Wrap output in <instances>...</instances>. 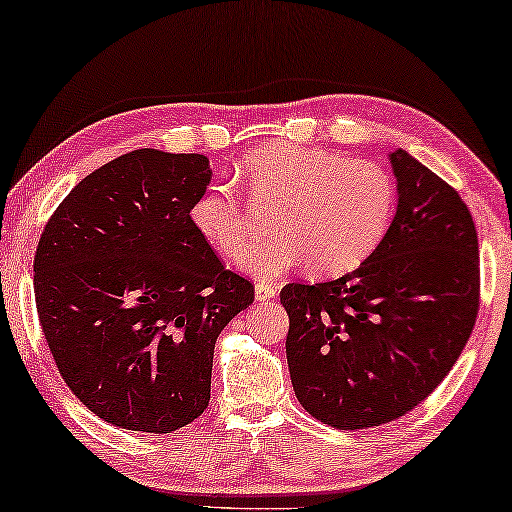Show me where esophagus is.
Wrapping results in <instances>:
<instances>
[{
  "label": "esophagus",
  "mask_w": 512,
  "mask_h": 512,
  "mask_svg": "<svg viewBox=\"0 0 512 512\" xmlns=\"http://www.w3.org/2000/svg\"><path fill=\"white\" fill-rule=\"evenodd\" d=\"M274 295H276V288L270 286V283H263V281L256 283V299L258 301H267V299H272Z\"/></svg>",
  "instance_id": "34e87169"
}]
</instances>
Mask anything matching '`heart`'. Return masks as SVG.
Here are the masks:
<instances>
[{"label": "heart", "mask_w": 512, "mask_h": 512, "mask_svg": "<svg viewBox=\"0 0 512 512\" xmlns=\"http://www.w3.org/2000/svg\"><path fill=\"white\" fill-rule=\"evenodd\" d=\"M238 181L256 208L272 206V236L242 256V270L270 281L299 263L313 274L354 270L379 245L395 213L392 174L331 149L272 142L245 156ZM192 229L226 258L247 247L254 220L229 186H208L188 208Z\"/></svg>", "instance_id": "heart-1"}]
</instances>
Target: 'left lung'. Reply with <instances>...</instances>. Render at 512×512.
Returning <instances> with one entry per match:
<instances>
[{"label": "left lung", "mask_w": 512, "mask_h": 512, "mask_svg": "<svg viewBox=\"0 0 512 512\" xmlns=\"http://www.w3.org/2000/svg\"><path fill=\"white\" fill-rule=\"evenodd\" d=\"M390 163L399 201L379 247L340 279L281 290L295 395L315 420L342 431L422 404L479 315V238L465 201L404 149Z\"/></svg>", "instance_id": "1"}]
</instances>
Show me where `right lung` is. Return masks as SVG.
<instances>
[{
    "label": "right lung",
    "instance_id": "right-lung-1",
    "mask_svg": "<svg viewBox=\"0 0 512 512\" xmlns=\"http://www.w3.org/2000/svg\"><path fill=\"white\" fill-rule=\"evenodd\" d=\"M201 154L136 149L74 186L45 224L33 292L77 399L129 431L172 433L211 399L215 340L254 301L192 229Z\"/></svg>",
    "mask_w": 512,
    "mask_h": 512
}]
</instances>
